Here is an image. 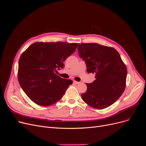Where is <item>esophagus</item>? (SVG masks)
Instances as JSON below:
<instances>
[{
	"instance_id": "esophagus-1",
	"label": "esophagus",
	"mask_w": 146,
	"mask_h": 146,
	"mask_svg": "<svg viewBox=\"0 0 146 146\" xmlns=\"http://www.w3.org/2000/svg\"><path fill=\"white\" fill-rule=\"evenodd\" d=\"M74 84H80L81 83H80V82H78V81H74Z\"/></svg>"
}]
</instances>
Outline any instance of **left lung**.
Segmentation results:
<instances>
[{"label": "left lung", "instance_id": "1", "mask_svg": "<svg viewBox=\"0 0 146 146\" xmlns=\"http://www.w3.org/2000/svg\"><path fill=\"white\" fill-rule=\"evenodd\" d=\"M79 56L85 61L87 71L95 74L96 80L86 83L87 89L81 95L83 100L96 109L113 104L126 87L127 68L117 51L96 43H82L78 47Z\"/></svg>", "mask_w": 146, "mask_h": 146}]
</instances>
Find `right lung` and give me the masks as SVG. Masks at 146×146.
Instances as JSON below:
<instances>
[{"label":"right lung","mask_w":146,"mask_h":146,"mask_svg":"<svg viewBox=\"0 0 146 146\" xmlns=\"http://www.w3.org/2000/svg\"><path fill=\"white\" fill-rule=\"evenodd\" d=\"M77 43L35 42L19 59L18 79L27 96L35 104L49 106L59 101L72 84L57 75L63 62L74 53Z\"/></svg>","instance_id":"obj_1"}]
</instances>
